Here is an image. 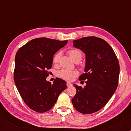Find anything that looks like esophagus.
Here are the masks:
<instances>
[{
  "instance_id": "1",
  "label": "esophagus",
  "mask_w": 131,
  "mask_h": 131,
  "mask_svg": "<svg viewBox=\"0 0 131 131\" xmlns=\"http://www.w3.org/2000/svg\"><path fill=\"white\" fill-rule=\"evenodd\" d=\"M67 85L68 87L71 86V85H72V84H71V83H70V82H67Z\"/></svg>"
}]
</instances>
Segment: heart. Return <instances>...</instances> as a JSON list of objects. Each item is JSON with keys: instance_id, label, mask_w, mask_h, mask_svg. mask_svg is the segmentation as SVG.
<instances>
[{"instance_id": "b5f03b06", "label": "heart", "mask_w": 131, "mask_h": 131, "mask_svg": "<svg viewBox=\"0 0 131 131\" xmlns=\"http://www.w3.org/2000/svg\"><path fill=\"white\" fill-rule=\"evenodd\" d=\"M68 53L71 58L74 60L75 62H79L82 58V54L78 49H71L68 50ZM61 55L60 52H57L55 54L53 57V62L54 63H57L60 60V58ZM78 74V71H73L68 69H62L58 73V75L60 78H62L66 81H72L74 79V78Z\"/></svg>"}]
</instances>
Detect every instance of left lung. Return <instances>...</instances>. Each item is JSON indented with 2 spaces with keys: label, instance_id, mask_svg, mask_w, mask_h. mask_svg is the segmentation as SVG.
I'll use <instances>...</instances> for the list:
<instances>
[{
  "label": "left lung",
  "instance_id": "obj_1",
  "mask_svg": "<svg viewBox=\"0 0 131 131\" xmlns=\"http://www.w3.org/2000/svg\"><path fill=\"white\" fill-rule=\"evenodd\" d=\"M73 46L85 55V73L79 80H86L84 88L74 84L76 94L72 103L76 110L91 114L102 109L116 89L119 64L112 47L99 37H84L73 40Z\"/></svg>",
  "mask_w": 131,
  "mask_h": 131
}]
</instances>
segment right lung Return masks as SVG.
Returning <instances> with one entry per match:
<instances>
[{
  "instance_id": "obj_1",
  "label": "right lung",
  "mask_w": 131,
  "mask_h": 131,
  "mask_svg": "<svg viewBox=\"0 0 131 131\" xmlns=\"http://www.w3.org/2000/svg\"><path fill=\"white\" fill-rule=\"evenodd\" d=\"M68 40L59 41L40 37L22 46L15 56V83L25 103L32 110L44 113L50 110L58 96L67 88V82L57 78L53 84L46 80L52 68L53 57L66 46Z\"/></svg>"
}]
</instances>
